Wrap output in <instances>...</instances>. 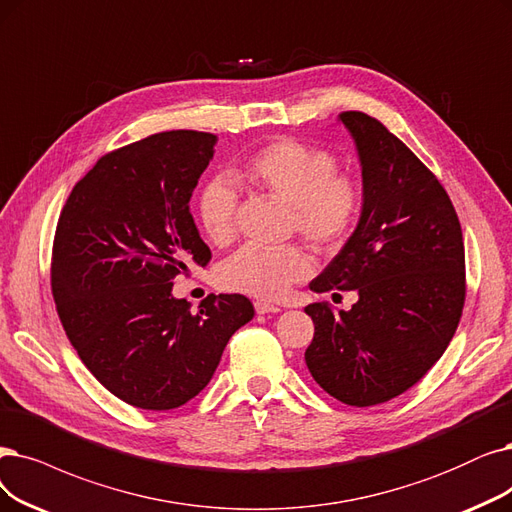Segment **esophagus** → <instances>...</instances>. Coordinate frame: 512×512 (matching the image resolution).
Listing matches in <instances>:
<instances>
[{
  "mask_svg": "<svg viewBox=\"0 0 512 512\" xmlns=\"http://www.w3.org/2000/svg\"><path fill=\"white\" fill-rule=\"evenodd\" d=\"M254 309H256L258 315H264V313H279V311H281L279 306L269 304V302H262V300H258V302L254 304Z\"/></svg>",
  "mask_w": 512,
  "mask_h": 512,
  "instance_id": "34e87169",
  "label": "esophagus"
}]
</instances>
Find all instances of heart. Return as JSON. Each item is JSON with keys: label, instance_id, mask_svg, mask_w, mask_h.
<instances>
[{"label": "heart", "instance_id": "1", "mask_svg": "<svg viewBox=\"0 0 512 512\" xmlns=\"http://www.w3.org/2000/svg\"><path fill=\"white\" fill-rule=\"evenodd\" d=\"M336 168V157L325 149L279 138L243 159L233 176L288 203L294 229L317 250H334L349 237L361 212L359 182ZM195 210L212 243L233 239L237 189L229 178L208 180L197 193ZM309 271L311 260L298 245L275 250L245 245L220 264L218 283L231 292L277 298Z\"/></svg>", "mask_w": 512, "mask_h": 512}]
</instances>
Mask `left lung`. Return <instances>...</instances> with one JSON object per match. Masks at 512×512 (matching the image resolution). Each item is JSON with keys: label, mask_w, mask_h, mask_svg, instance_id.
<instances>
[{"label": "left lung", "mask_w": 512, "mask_h": 512, "mask_svg": "<svg viewBox=\"0 0 512 512\" xmlns=\"http://www.w3.org/2000/svg\"><path fill=\"white\" fill-rule=\"evenodd\" d=\"M361 163L363 203L353 235L309 288L357 292L351 311L323 302L304 313V353L334 399L367 407L414 386L445 353L464 306V241L441 182L378 119L344 111Z\"/></svg>", "instance_id": "8db88e82"}]
</instances>
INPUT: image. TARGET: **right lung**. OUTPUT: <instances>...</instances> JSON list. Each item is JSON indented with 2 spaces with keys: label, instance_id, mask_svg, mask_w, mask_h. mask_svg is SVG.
Here are the masks:
<instances>
[{
  "label": "right lung",
  "instance_id": "right-lung-1",
  "mask_svg": "<svg viewBox=\"0 0 512 512\" xmlns=\"http://www.w3.org/2000/svg\"><path fill=\"white\" fill-rule=\"evenodd\" d=\"M216 136L153 134L96 161L58 218L52 294L94 378L140 410H174L212 380L224 346L254 317L241 294H210L191 313L174 277L212 252L189 201Z\"/></svg>",
  "mask_w": 512,
  "mask_h": 512
}]
</instances>
